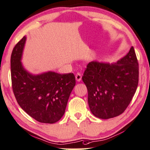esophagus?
I'll list each match as a JSON object with an SVG mask.
<instances>
[{
  "instance_id": "1",
  "label": "esophagus",
  "mask_w": 150,
  "mask_h": 150,
  "mask_svg": "<svg viewBox=\"0 0 150 150\" xmlns=\"http://www.w3.org/2000/svg\"><path fill=\"white\" fill-rule=\"evenodd\" d=\"M81 78H82V75H81V74H80V73H77V74H76V75H75V79H76V81H77V82L81 81Z\"/></svg>"
}]
</instances>
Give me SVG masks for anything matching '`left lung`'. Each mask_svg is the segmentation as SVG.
I'll list each match as a JSON object with an SVG mask.
<instances>
[{
    "mask_svg": "<svg viewBox=\"0 0 150 150\" xmlns=\"http://www.w3.org/2000/svg\"><path fill=\"white\" fill-rule=\"evenodd\" d=\"M82 80L88 89L90 111L95 117L108 119L120 115L130 104L139 81L133 47L116 62H90Z\"/></svg>",
    "mask_w": 150,
    "mask_h": 150,
    "instance_id": "obj_1",
    "label": "left lung"
}]
</instances>
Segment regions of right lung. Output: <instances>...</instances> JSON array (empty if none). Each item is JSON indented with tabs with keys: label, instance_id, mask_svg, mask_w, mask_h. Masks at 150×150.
<instances>
[{
	"label": "right lung",
	"instance_id": "add662e5",
	"mask_svg": "<svg viewBox=\"0 0 150 150\" xmlns=\"http://www.w3.org/2000/svg\"><path fill=\"white\" fill-rule=\"evenodd\" d=\"M26 40L24 36L11 54L13 93L20 107L31 117L40 122L54 123L64 115L75 86V75L50 71L37 75L29 72L21 62Z\"/></svg>",
	"mask_w": 150,
	"mask_h": 150
}]
</instances>
